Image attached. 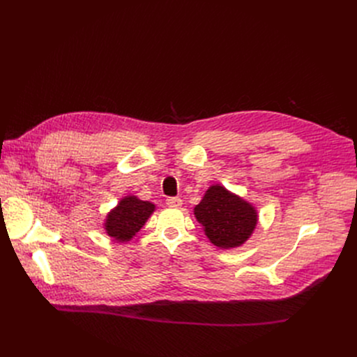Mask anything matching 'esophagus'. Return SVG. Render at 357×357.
I'll list each match as a JSON object with an SVG mask.
<instances>
[{"instance_id": "1", "label": "esophagus", "mask_w": 357, "mask_h": 357, "mask_svg": "<svg viewBox=\"0 0 357 357\" xmlns=\"http://www.w3.org/2000/svg\"><path fill=\"white\" fill-rule=\"evenodd\" d=\"M166 204H167V207H171V208H181L182 207V199L181 198H169L166 201Z\"/></svg>"}]
</instances>
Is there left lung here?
Instances as JSON below:
<instances>
[{
  "label": "left lung",
  "instance_id": "obj_1",
  "mask_svg": "<svg viewBox=\"0 0 357 357\" xmlns=\"http://www.w3.org/2000/svg\"><path fill=\"white\" fill-rule=\"evenodd\" d=\"M205 236L222 250L237 249L252 237L259 224L255 205L220 183L211 185L194 207Z\"/></svg>",
  "mask_w": 357,
  "mask_h": 357
}]
</instances>
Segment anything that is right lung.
Wrapping results in <instances>:
<instances>
[{
	"instance_id": "add662e5",
	"label": "right lung",
	"mask_w": 357,
	"mask_h": 357,
	"mask_svg": "<svg viewBox=\"0 0 357 357\" xmlns=\"http://www.w3.org/2000/svg\"><path fill=\"white\" fill-rule=\"evenodd\" d=\"M156 210V205L143 201L136 195L123 197L114 208H111L102 222L105 234L117 243H128L142 230L146 221Z\"/></svg>"
}]
</instances>
